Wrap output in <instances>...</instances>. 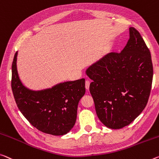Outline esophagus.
<instances>
[{
    "label": "esophagus",
    "instance_id": "obj_1",
    "mask_svg": "<svg viewBox=\"0 0 159 159\" xmlns=\"http://www.w3.org/2000/svg\"><path fill=\"white\" fill-rule=\"evenodd\" d=\"M90 80H85V89H86L87 90H89V87H90Z\"/></svg>",
    "mask_w": 159,
    "mask_h": 159
}]
</instances>
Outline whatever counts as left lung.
Wrapping results in <instances>:
<instances>
[{
    "label": "left lung",
    "instance_id": "obj_1",
    "mask_svg": "<svg viewBox=\"0 0 159 159\" xmlns=\"http://www.w3.org/2000/svg\"><path fill=\"white\" fill-rule=\"evenodd\" d=\"M120 53L110 52L86 70L90 93L99 120L110 129L134 121L147 105L152 89L153 64L148 48L134 27Z\"/></svg>",
    "mask_w": 159,
    "mask_h": 159
}]
</instances>
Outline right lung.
I'll return each mask as SVG.
<instances>
[{"label":"right lung","mask_w":159,"mask_h":159,"mask_svg":"<svg viewBox=\"0 0 159 159\" xmlns=\"http://www.w3.org/2000/svg\"><path fill=\"white\" fill-rule=\"evenodd\" d=\"M17 54L12 64L11 87L20 111L42 132L56 136L67 134L75 125L78 105L85 93V79L64 82L40 91L30 90L20 80Z\"/></svg>","instance_id":"1"}]
</instances>
